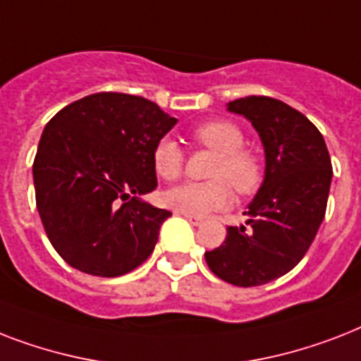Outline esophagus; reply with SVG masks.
Here are the masks:
<instances>
[{
    "label": "esophagus",
    "mask_w": 361,
    "mask_h": 361,
    "mask_svg": "<svg viewBox=\"0 0 361 361\" xmlns=\"http://www.w3.org/2000/svg\"><path fill=\"white\" fill-rule=\"evenodd\" d=\"M178 214L180 215H185L187 219H189V223H191V225H195V226H200L204 223V219L202 217H195V215H187V214H181V212H178Z\"/></svg>",
    "instance_id": "esophagus-1"
}]
</instances>
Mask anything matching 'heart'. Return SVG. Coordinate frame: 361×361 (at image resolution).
Returning a JSON list of instances; mask_svg holds the SVG:
<instances>
[{
	"instance_id": "obj_1",
	"label": "heart",
	"mask_w": 361,
	"mask_h": 361,
	"mask_svg": "<svg viewBox=\"0 0 361 361\" xmlns=\"http://www.w3.org/2000/svg\"><path fill=\"white\" fill-rule=\"evenodd\" d=\"M195 144L217 153L208 172V181H191L164 192V204L187 215H206L226 208L232 189L240 197H252L264 181V163L258 153L245 147V136L236 123L212 120L191 130ZM153 169L164 181L183 174V153L172 140H161L153 149Z\"/></svg>"
}]
</instances>
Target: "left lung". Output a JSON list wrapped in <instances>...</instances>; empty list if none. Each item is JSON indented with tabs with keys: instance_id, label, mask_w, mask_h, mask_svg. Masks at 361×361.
Instances as JSON below:
<instances>
[{
	"instance_id": "8db88e82",
	"label": "left lung",
	"mask_w": 361,
	"mask_h": 361,
	"mask_svg": "<svg viewBox=\"0 0 361 361\" xmlns=\"http://www.w3.org/2000/svg\"><path fill=\"white\" fill-rule=\"evenodd\" d=\"M260 135L266 176L249 208L247 226H228L226 240L206 251L219 279L258 286L279 279L313 243L330 195L331 161L320 130L279 99L251 95L228 103Z\"/></svg>"
}]
</instances>
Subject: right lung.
<instances>
[{"label": "right lung", "mask_w": 361, "mask_h": 361, "mask_svg": "<svg viewBox=\"0 0 361 361\" xmlns=\"http://www.w3.org/2000/svg\"><path fill=\"white\" fill-rule=\"evenodd\" d=\"M176 121L147 99L116 92L78 99L48 121L33 161L35 200L69 266L118 277L152 255L172 214L138 197L157 187L153 149Z\"/></svg>", "instance_id": "1"}]
</instances>
